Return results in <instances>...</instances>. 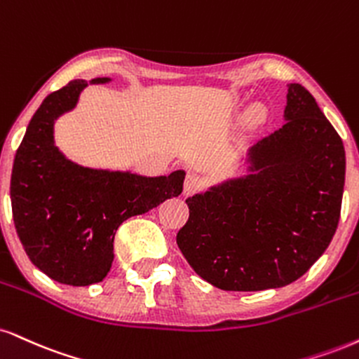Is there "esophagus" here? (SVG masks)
<instances>
[{
    "label": "esophagus",
    "instance_id": "1",
    "mask_svg": "<svg viewBox=\"0 0 359 359\" xmlns=\"http://www.w3.org/2000/svg\"><path fill=\"white\" fill-rule=\"evenodd\" d=\"M202 180L201 177H197L196 174H189L185 177V182H184V192L187 194V196H191V194H196L202 189Z\"/></svg>",
    "mask_w": 359,
    "mask_h": 359
}]
</instances>
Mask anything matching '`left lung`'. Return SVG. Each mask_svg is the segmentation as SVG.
<instances>
[{"mask_svg":"<svg viewBox=\"0 0 359 359\" xmlns=\"http://www.w3.org/2000/svg\"><path fill=\"white\" fill-rule=\"evenodd\" d=\"M286 123L248 152L249 174L189 197L177 245L224 291H264L299 279L339 222L343 140L303 85H287Z\"/></svg>","mask_w":359,"mask_h":359,"instance_id":"8db88e82","label":"left lung"}]
</instances>
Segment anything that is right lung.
Here are the masks:
<instances>
[{"mask_svg":"<svg viewBox=\"0 0 359 359\" xmlns=\"http://www.w3.org/2000/svg\"><path fill=\"white\" fill-rule=\"evenodd\" d=\"M86 85L73 80L43 100L16 150L10 187L13 221L29 261L70 286L103 280L120 224L180 196L185 179L184 170L144 177L68 161L55 147L53 125L76 105Z\"/></svg>","mask_w":359,"mask_h":359,"instance_id":"obj_1","label":"right lung"}]
</instances>
